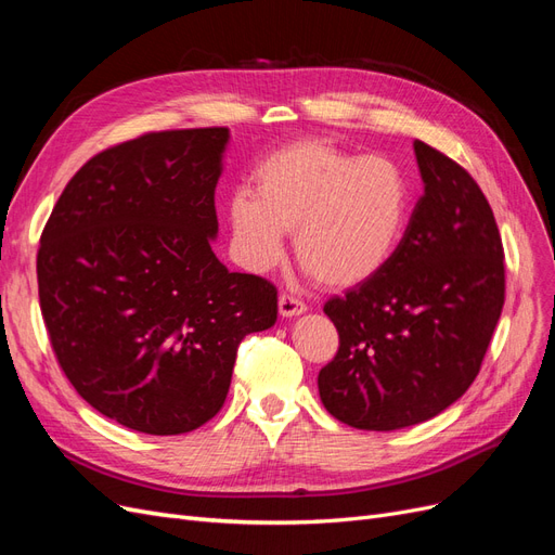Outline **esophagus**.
<instances>
[{"mask_svg":"<svg viewBox=\"0 0 555 555\" xmlns=\"http://www.w3.org/2000/svg\"><path fill=\"white\" fill-rule=\"evenodd\" d=\"M278 306H280V314L282 317H296V314H304L308 310V306L304 304V300L292 296V294H280Z\"/></svg>","mask_w":555,"mask_h":555,"instance_id":"esophagus-1","label":"esophagus"}]
</instances>
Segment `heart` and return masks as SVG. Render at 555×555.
<instances>
[{
	"label": "heart",
	"instance_id": "obj_1",
	"mask_svg": "<svg viewBox=\"0 0 555 555\" xmlns=\"http://www.w3.org/2000/svg\"><path fill=\"white\" fill-rule=\"evenodd\" d=\"M251 180L255 192L227 201L233 255L249 273L271 271L294 231L296 257L314 280L349 289L379 275L405 238L412 184L391 157L304 139L263 157Z\"/></svg>",
	"mask_w": 555,
	"mask_h": 555
}]
</instances>
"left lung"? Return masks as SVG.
<instances>
[{
    "label": "left lung",
    "mask_w": 555,
    "mask_h": 555,
    "mask_svg": "<svg viewBox=\"0 0 555 555\" xmlns=\"http://www.w3.org/2000/svg\"><path fill=\"white\" fill-rule=\"evenodd\" d=\"M424 196L379 275L326 300L338 351L319 398L338 422L396 430L433 418L479 375L505 306L493 210L461 164L414 141Z\"/></svg>",
    "instance_id": "left-lung-1"
}]
</instances>
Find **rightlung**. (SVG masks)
<instances>
[{
    "label": "right lung",
    "mask_w": 555,
    "mask_h": 555,
    "mask_svg": "<svg viewBox=\"0 0 555 555\" xmlns=\"http://www.w3.org/2000/svg\"><path fill=\"white\" fill-rule=\"evenodd\" d=\"M227 127L147 131L94 155L41 233L39 304L62 373L113 422L190 433L222 410L238 345L278 319L271 282L210 247Z\"/></svg>",
    "instance_id": "add662e5"
}]
</instances>
